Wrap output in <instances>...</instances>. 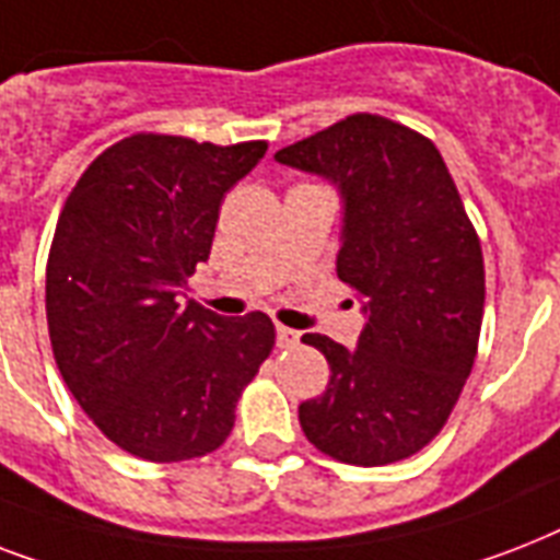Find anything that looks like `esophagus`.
I'll return each instance as SVG.
<instances>
[{"mask_svg":"<svg viewBox=\"0 0 560 560\" xmlns=\"http://www.w3.org/2000/svg\"><path fill=\"white\" fill-rule=\"evenodd\" d=\"M299 337H302V334L288 328V325H279V328H276V342H279V349H293V346H299Z\"/></svg>","mask_w":560,"mask_h":560,"instance_id":"esophagus-1","label":"esophagus"}]
</instances>
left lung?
I'll list each match as a JSON object with an SVG mask.
<instances>
[{"instance_id": "left-lung-1", "label": "left lung", "mask_w": 560, "mask_h": 560, "mask_svg": "<svg viewBox=\"0 0 560 560\" xmlns=\"http://www.w3.org/2000/svg\"><path fill=\"white\" fill-rule=\"evenodd\" d=\"M276 160L334 179L346 200L337 276L369 314L358 349L325 334L328 389L299 407L316 451L377 468L424 451L447 424L479 349L482 246L442 153L386 116L354 113Z\"/></svg>"}]
</instances>
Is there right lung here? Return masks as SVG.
<instances>
[{
    "instance_id": "right-lung-1",
    "label": "right lung",
    "mask_w": 560,
    "mask_h": 560,
    "mask_svg": "<svg viewBox=\"0 0 560 560\" xmlns=\"http://www.w3.org/2000/svg\"><path fill=\"white\" fill-rule=\"evenodd\" d=\"M264 151L261 139L133 133L90 162L60 209L46 264L51 351L92 424L130 456L218 451L276 346L261 311L223 319L179 305L211 253L223 194Z\"/></svg>"
}]
</instances>
